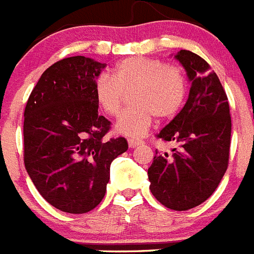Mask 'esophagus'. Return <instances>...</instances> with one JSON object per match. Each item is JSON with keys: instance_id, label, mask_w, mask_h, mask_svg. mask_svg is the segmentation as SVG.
<instances>
[{"instance_id": "obj_1", "label": "esophagus", "mask_w": 254, "mask_h": 254, "mask_svg": "<svg viewBox=\"0 0 254 254\" xmlns=\"http://www.w3.org/2000/svg\"><path fill=\"white\" fill-rule=\"evenodd\" d=\"M127 143H129L130 148H135V147H138V145L143 144L142 140L139 139H127Z\"/></svg>"}]
</instances>
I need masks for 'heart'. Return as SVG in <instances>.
Segmentation results:
<instances>
[{
  "label": "heart",
  "mask_w": 254,
  "mask_h": 254,
  "mask_svg": "<svg viewBox=\"0 0 254 254\" xmlns=\"http://www.w3.org/2000/svg\"><path fill=\"white\" fill-rule=\"evenodd\" d=\"M187 78L183 69L173 64L144 56L127 57L114 69V79L101 74L94 81L97 105L109 116L120 114L127 94L133 106L125 110L116 123V131L129 138H140L148 131L154 116H175L187 96Z\"/></svg>",
  "instance_id": "heart-1"
}]
</instances>
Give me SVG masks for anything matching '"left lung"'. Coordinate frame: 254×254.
Returning <instances> with one entry per match:
<instances>
[{
  "instance_id": "8db88e82",
  "label": "left lung",
  "mask_w": 254,
  "mask_h": 254,
  "mask_svg": "<svg viewBox=\"0 0 254 254\" xmlns=\"http://www.w3.org/2000/svg\"><path fill=\"white\" fill-rule=\"evenodd\" d=\"M174 57L187 71L190 90L182 111L157 136L178 143L179 149L174 148L173 154L156 151L148 179L160 203L187 211L208 199L226 173L231 118L228 97L208 64L187 50Z\"/></svg>"
}]
</instances>
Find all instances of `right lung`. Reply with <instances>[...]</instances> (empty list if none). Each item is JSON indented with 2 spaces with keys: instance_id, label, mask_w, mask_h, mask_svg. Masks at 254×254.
<instances>
[{
  "instance_id": "add662e5",
  "label": "right lung",
  "mask_w": 254,
  "mask_h": 254,
  "mask_svg": "<svg viewBox=\"0 0 254 254\" xmlns=\"http://www.w3.org/2000/svg\"><path fill=\"white\" fill-rule=\"evenodd\" d=\"M106 64L84 56L57 61L33 88L24 111V164L51 206L85 213L103 199L110 166L127 149L125 138L106 139L94 81Z\"/></svg>"
}]
</instances>
